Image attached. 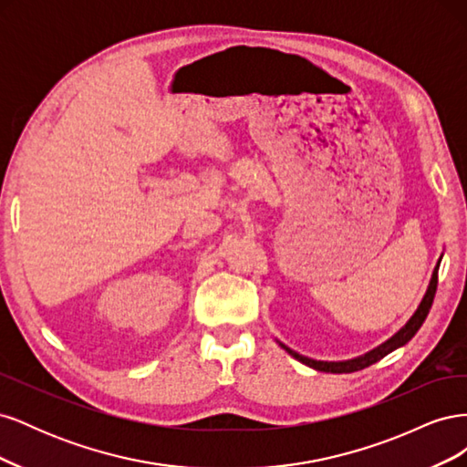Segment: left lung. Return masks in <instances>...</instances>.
<instances>
[{
  "label": "left lung",
  "instance_id": "8db88e82",
  "mask_svg": "<svg viewBox=\"0 0 467 467\" xmlns=\"http://www.w3.org/2000/svg\"><path fill=\"white\" fill-rule=\"evenodd\" d=\"M438 266H441V261H438V265L434 266V273H432V278H431V285H429V290L425 294V298H422L420 306L417 307V312L413 314V317L409 319L403 327L395 333L391 338H388L386 343H381L379 347H376L374 350L366 352L364 357H358V358H352V360H345V362H323V360H314V358H307V357H302L298 355V352H294L292 348H288L286 345L280 347L285 348L288 355H292L296 360H300L302 364L309 366V368H316L319 372H331V374H350V372H357V370H362V368H368L370 364L378 362L384 358L386 355H389L391 350L400 348L403 345H407L411 338L415 337V333L420 329L422 321L427 319L429 312H431V306H432V300H434V294H436V286H438Z\"/></svg>",
  "mask_w": 467,
  "mask_h": 467
}]
</instances>
